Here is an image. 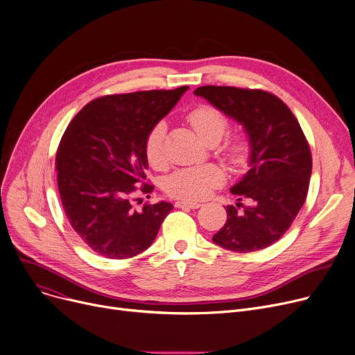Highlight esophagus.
<instances>
[{"instance_id": "34e87169", "label": "esophagus", "mask_w": 355, "mask_h": 355, "mask_svg": "<svg viewBox=\"0 0 355 355\" xmlns=\"http://www.w3.org/2000/svg\"><path fill=\"white\" fill-rule=\"evenodd\" d=\"M175 207H178V209H198V207H201V204L196 202V201H177Z\"/></svg>"}]
</instances>
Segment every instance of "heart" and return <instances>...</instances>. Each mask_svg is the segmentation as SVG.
<instances>
[{
  "label": "heart",
  "mask_w": 355,
  "mask_h": 355,
  "mask_svg": "<svg viewBox=\"0 0 355 355\" xmlns=\"http://www.w3.org/2000/svg\"><path fill=\"white\" fill-rule=\"evenodd\" d=\"M187 121L196 130V134L210 145L217 144L229 128V121L225 114L211 105H200L194 107L189 114ZM165 132V123L157 122L149 129L144 144L146 161L151 166L158 168V170L166 165ZM248 148L249 146L245 137L233 135L221 145L220 151L229 162L240 164L248 154ZM225 171L213 164L189 166L181 168V170L174 171L170 177H166L164 189L170 197L184 201H198L209 197L214 189L220 187L225 182Z\"/></svg>",
  "instance_id": "heart-1"
}]
</instances>
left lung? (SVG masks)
Instances as JSON below:
<instances>
[{"label":"left lung","mask_w":355,"mask_h":355,"mask_svg":"<svg viewBox=\"0 0 355 355\" xmlns=\"http://www.w3.org/2000/svg\"><path fill=\"white\" fill-rule=\"evenodd\" d=\"M194 93L243 123L252 148L250 170L232 189L239 202L226 207L227 220L213 241L239 253L265 249L288 232L306 200L312 155L304 130L270 92L210 85Z\"/></svg>","instance_id":"8db88e82"}]
</instances>
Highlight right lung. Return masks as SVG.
<instances>
[{
	"mask_svg": "<svg viewBox=\"0 0 355 355\" xmlns=\"http://www.w3.org/2000/svg\"><path fill=\"white\" fill-rule=\"evenodd\" d=\"M187 89L106 95L82 107L66 128L55 154L62 204L73 230L98 254H139L174 209L166 201L138 209L135 193L154 191L145 175V138Z\"/></svg>",
	"mask_w": 355,
	"mask_h": 355,
	"instance_id": "right-lung-1",
	"label": "right lung"
}]
</instances>
